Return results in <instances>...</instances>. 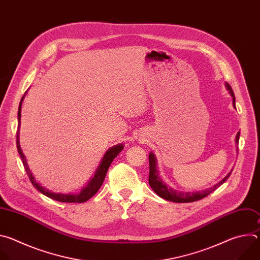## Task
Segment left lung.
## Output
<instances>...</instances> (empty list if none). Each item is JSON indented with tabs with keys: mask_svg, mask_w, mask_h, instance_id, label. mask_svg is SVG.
I'll return each mask as SVG.
<instances>
[{
	"mask_svg": "<svg viewBox=\"0 0 260 260\" xmlns=\"http://www.w3.org/2000/svg\"><path fill=\"white\" fill-rule=\"evenodd\" d=\"M225 86H226V89L230 91L231 95L233 96V104H234V107H236L235 93L229 83H226ZM239 138H240V132L237 134V137H236L237 145L239 144ZM149 168H150L149 169V185L153 189V191L158 197H160L167 201L174 202V203H191V202H196V201L206 198L211 192L216 190L220 186V185L223 184L229 179V177L231 176V174L233 172V170H232L228 174V176H225L220 182H218L217 184L214 185V186H212L208 189H205L203 191H198V192H182V191H178V190L171 188L159 178L157 166H156V157L153 152L149 153Z\"/></svg>",
	"mask_w": 260,
	"mask_h": 260,
	"instance_id": "obj_1",
	"label": "left lung"
}]
</instances>
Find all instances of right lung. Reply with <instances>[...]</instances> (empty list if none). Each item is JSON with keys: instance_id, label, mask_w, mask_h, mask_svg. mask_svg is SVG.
Listing matches in <instances>:
<instances>
[{"instance_id": "1", "label": "right lung", "mask_w": 260, "mask_h": 260, "mask_svg": "<svg viewBox=\"0 0 260 260\" xmlns=\"http://www.w3.org/2000/svg\"><path fill=\"white\" fill-rule=\"evenodd\" d=\"M23 98L20 101L19 104V108H18V128H17V136H16V146H17V151L22 159V164L23 167L26 171V174L31 182V184L34 185V187L39 190L41 193H43L44 196L48 197L49 199H52L54 201L57 202H61V203H84L86 201H88L90 198H92L101 188L102 184L104 182V179L106 177V174L108 172V169L110 167V165L112 164L113 159L121 152V150L123 149V145L122 144H118L114 147H111L110 149H108V151L105 153L98 170L95 171L94 176L88 181L87 185L85 187L82 188V190L80 191V193L78 194H74V193H55L52 192L48 189H46L45 187H43L41 184H39L38 182L36 181L35 177L32 176L30 170L28 169L27 162H26V158L24 156V154L22 153V150L20 148V144H19V128H20V117H21V103L23 101Z\"/></svg>"}]
</instances>
